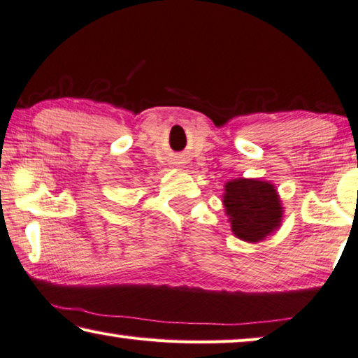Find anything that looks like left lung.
Here are the masks:
<instances>
[{
  "label": "left lung",
  "mask_w": 358,
  "mask_h": 358,
  "mask_svg": "<svg viewBox=\"0 0 358 358\" xmlns=\"http://www.w3.org/2000/svg\"><path fill=\"white\" fill-rule=\"evenodd\" d=\"M224 206L233 233L248 243L263 241L282 222L284 208L278 190L268 180H230L225 184Z\"/></svg>",
  "instance_id": "obj_1"
}]
</instances>
